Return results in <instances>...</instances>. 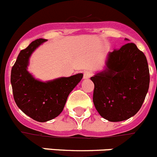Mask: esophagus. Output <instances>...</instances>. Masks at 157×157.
Here are the masks:
<instances>
[{"instance_id": "1", "label": "esophagus", "mask_w": 157, "mask_h": 157, "mask_svg": "<svg viewBox=\"0 0 157 157\" xmlns=\"http://www.w3.org/2000/svg\"><path fill=\"white\" fill-rule=\"evenodd\" d=\"M92 76V71L90 70H86L83 72V78L87 79L89 78H90Z\"/></svg>"}]
</instances>
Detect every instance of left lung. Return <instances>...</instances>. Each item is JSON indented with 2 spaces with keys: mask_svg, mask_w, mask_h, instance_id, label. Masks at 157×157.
Segmentation results:
<instances>
[{
  "mask_svg": "<svg viewBox=\"0 0 157 157\" xmlns=\"http://www.w3.org/2000/svg\"><path fill=\"white\" fill-rule=\"evenodd\" d=\"M90 79L99 114L111 122L126 120L139 111L149 90L146 57L134 43H127L109 54L105 70Z\"/></svg>",
  "mask_w": 157,
  "mask_h": 157,
  "instance_id": "1",
  "label": "left lung"
}]
</instances>
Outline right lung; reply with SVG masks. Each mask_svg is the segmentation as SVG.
I'll return each mask as SVG.
<instances>
[{
    "mask_svg": "<svg viewBox=\"0 0 157 157\" xmlns=\"http://www.w3.org/2000/svg\"><path fill=\"white\" fill-rule=\"evenodd\" d=\"M46 39L39 38L20 51L11 71L13 98L25 114L37 122H46L59 116L67 97L82 78V74L59 78L43 82L36 80L27 71L29 57Z\"/></svg>",
    "mask_w": 157,
    "mask_h": 157,
    "instance_id": "1",
    "label": "right lung"
}]
</instances>
